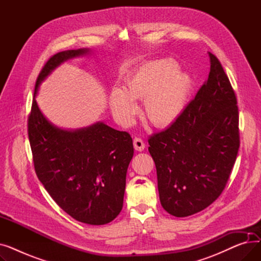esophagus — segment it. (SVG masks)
<instances>
[{
  "mask_svg": "<svg viewBox=\"0 0 261 261\" xmlns=\"http://www.w3.org/2000/svg\"><path fill=\"white\" fill-rule=\"evenodd\" d=\"M133 146H134L135 150H138V151H143V150L145 149L146 145H145V143H144V141L142 139L135 138L133 140Z\"/></svg>",
  "mask_w": 261,
  "mask_h": 261,
  "instance_id": "1",
  "label": "esophagus"
}]
</instances>
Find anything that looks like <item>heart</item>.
I'll use <instances>...</instances> for the list:
<instances>
[{
	"mask_svg": "<svg viewBox=\"0 0 261 261\" xmlns=\"http://www.w3.org/2000/svg\"><path fill=\"white\" fill-rule=\"evenodd\" d=\"M191 89V79L177 71L170 59L147 62L138 68L125 84V89L114 88L109 96L110 107L116 119L129 125L138 106L134 100L145 101V115L153 126L168 127L183 113Z\"/></svg>",
	"mask_w": 261,
	"mask_h": 261,
	"instance_id": "obj_1",
	"label": "heart"
}]
</instances>
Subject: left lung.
Wrapping results in <instances>:
<instances>
[{"instance_id":"8db88e82","label":"left lung","mask_w":261,"mask_h":261,"mask_svg":"<svg viewBox=\"0 0 261 261\" xmlns=\"http://www.w3.org/2000/svg\"><path fill=\"white\" fill-rule=\"evenodd\" d=\"M196 97L167 129L151 135L148 148L156 167L163 208L187 217L221 195L240 146L237 98L218 58Z\"/></svg>"}]
</instances>
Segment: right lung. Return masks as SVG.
I'll use <instances>...</instances> for the list:
<instances>
[{"mask_svg": "<svg viewBox=\"0 0 261 261\" xmlns=\"http://www.w3.org/2000/svg\"><path fill=\"white\" fill-rule=\"evenodd\" d=\"M89 51L64 50L48 59L36 82L27 131L36 174L53 200L75 220L102 225L122 208L132 138L100 121L77 130L60 129L45 118L35 99L41 82L55 68Z\"/></svg>", "mask_w": 261, "mask_h": 261, "instance_id": "right-lung-1", "label": "right lung"}]
</instances>
